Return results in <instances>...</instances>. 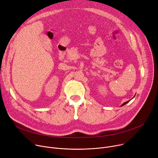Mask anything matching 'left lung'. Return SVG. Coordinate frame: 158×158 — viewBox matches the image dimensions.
I'll return each mask as SVG.
<instances>
[{
    "mask_svg": "<svg viewBox=\"0 0 158 158\" xmlns=\"http://www.w3.org/2000/svg\"><path fill=\"white\" fill-rule=\"evenodd\" d=\"M128 102H129V101H128V102H125V103H123V104H122V105H121V106H123V105H125V104H127V103H128Z\"/></svg>",
    "mask_w": 158,
    "mask_h": 158,
    "instance_id": "obj_1",
    "label": "left lung"
}]
</instances>
